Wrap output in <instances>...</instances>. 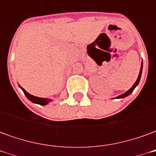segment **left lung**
<instances>
[{
	"mask_svg": "<svg viewBox=\"0 0 156 156\" xmlns=\"http://www.w3.org/2000/svg\"><path fill=\"white\" fill-rule=\"evenodd\" d=\"M142 69H143V62H141V67H140V73H139V76H138L137 78V80H136V82L134 83V85L132 86V88H130V89H129L128 91H126L124 94H123L121 95H119L117 97V98H125V97H127V96H129V95L132 92L134 91V89L136 87L138 86V84H139V83H140V78H141V74H142Z\"/></svg>",
	"mask_w": 156,
	"mask_h": 156,
	"instance_id": "8db88e82",
	"label": "left lung"
}]
</instances>
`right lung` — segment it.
<instances>
[{
	"label": "right lung",
	"mask_w": 156,
	"mask_h": 156,
	"mask_svg": "<svg viewBox=\"0 0 156 156\" xmlns=\"http://www.w3.org/2000/svg\"><path fill=\"white\" fill-rule=\"evenodd\" d=\"M19 87L22 88V90L23 91V93H24V94L27 96V98H28L30 101H32V103H34V104H37V105H47L49 102L51 101V99H49V98H39V97L33 96V95L28 94V93L26 91L24 88H22V87H21V85H19Z\"/></svg>",
	"instance_id": "add662e5"
}]
</instances>
